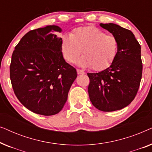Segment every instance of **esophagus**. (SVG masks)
I'll return each mask as SVG.
<instances>
[{"label":"esophagus","mask_w":152,"mask_h":152,"mask_svg":"<svg viewBox=\"0 0 152 152\" xmlns=\"http://www.w3.org/2000/svg\"><path fill=\"white\" fill-rule=\"evenodd\" d=\"M77 72L78 75H84L85 73V72H84V70H81V69H79V68H77Z\"/></svg>","instance_id":"esophagus-1"}]
</instances>
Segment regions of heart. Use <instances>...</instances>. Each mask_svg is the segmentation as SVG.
<instances>
[{"instance_id":"heart-1","label":"heart","mask_w":152,"mask_h":152,"mask_svg":"<svg viewBox=\"0 0 152 152\" xmlns=\"http://www.w3.org/2000/svg\"><path fill=\"white\" fill-rule=\"evenodd\" d=\"M118 39L93 26L78 28L62 38L61 50L69 63H74L81 54L80 64L94 70H103L113 64L117 55Z\"/></svg>"}]
</instances>
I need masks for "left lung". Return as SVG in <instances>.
Wrapping results in <instances>:
<instances>
[{"label":"left lung","instance_id":"left-lung-1","mask_svg":"<svg viewBox=\"0 0 152 152\" xmlns=\"http://www.w3.org/2000/svg\"><path fill=\"white\" fill-rule=\"evenodd\" d=\"M116 37L118 49L110 67L97 73H87L88 92L93 105L102 111L123 109L134 100L142 72L141 47L129 30L114 23H100Z\"/></svg>","mask_w":152,"mask_h":152}]
</instances>
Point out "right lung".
Returning <instances> with one entry per match:
<instances>
[{
    "label": "right lung",
    "instance_id": "1",
    "mask_svg": "<svg viewBox=\"0 0 152 152\" xmlns=\"http://www.w3.org/2000/svg\"><path fill=\"white\" fill-rule=\"evenodd\" d=\"M57 26L30 30L16 45L10 66L14 94L33 113L53 115L63 109L76 69L66 63Z\"/></svg>",
    "mask_w": 152,
    "mask_h": 152
}]
</instances>
